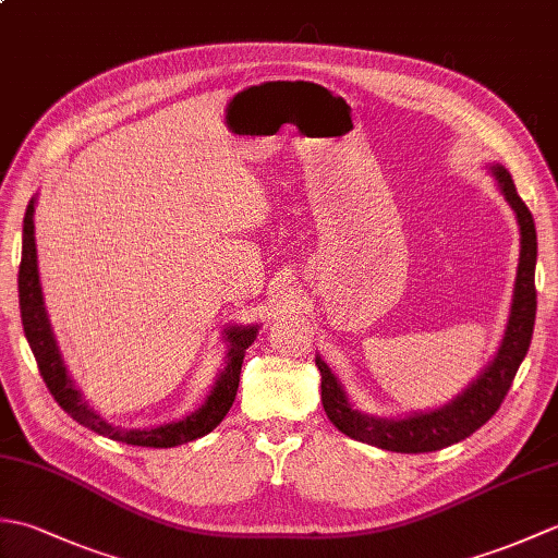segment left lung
<instances>
[{"label": "left lung", "instance_id": "left-lung-1", "mask_svg": "<svg viewBox=\"0 0 558 558\" xmlns=\"http://www.w3.org/2000/svg\"><path fill=\"white\" fill-rule=\"evenodd\" d=\"M489 174L496 180L506 204L513 208L518 228H520V258L515 270V286L511 312L499 350L487 366L477 374V378L450 398L446 405L422 412H410L405 417H374L357 410L350 402L345 388L330 366L316 354V366L322 372V402L328 420L336 429L354 441L369 444L396 453H432L450 444H458L477 432L482 424L492 420L499 410L508 388H511L518 366L523 364L530 350L532 328H535L537 314V292H535V266H537V230L532 213L518 196L513 177L504 165H489Z\"/></svg>", "mask_w": 558, "mask_h": 558}]
</instances>
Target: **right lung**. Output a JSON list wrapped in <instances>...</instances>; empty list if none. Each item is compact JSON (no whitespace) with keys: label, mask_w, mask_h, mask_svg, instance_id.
Segmentation results:
<instances>
[{"label":"right lung","mask_w":558,"mask_h":558,"mask_svg":"<svg viewBox=\"0 0 558 558\" xmlns=\"http://www.w3.org/2000/svg\"><path fill=\"white\" fill-rule=\"evenodd\" d=\"M35 201H38V196L31 198V204L26 208V218H23L19 306H21L23 333H26L33 357L38 362V369L45 378L47 388H50V393L59 402V408L69 412L78 424L88 426L90 432L129 446L172 448V446L196 441V438L210 434L232 408L236 388H240L244 352L256 340L260 326L258 324L230 326L222 330V340L225 345H228V350H225V364L218 372L216 384H213L204 405H198L194 412L184 414L182 420L150 426V429H124V426H114L112 422L105 420L86 398H83L74 376H71L66 369L62 350H59V342L50 324V316H47L40 272H38V248H35V222H33Z\"/></svg>","instance_id":"add662e5"}]
</instances>
